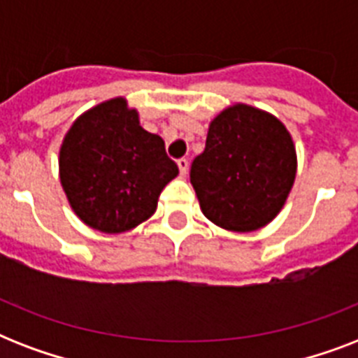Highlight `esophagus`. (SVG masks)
<instances>
[{
  "instance_id": "esophagus-1",
  "label": "esophagus",
  "mask_w": 358,
  "mask_h": 358,
  "mask_svg": "<svg viewBox=\"0 0 358 358\" xmlns=\"http://www.w3.org/2000/svg\"><path fill=\"white\" fill-rule=\"evenodd\" d=\"M178 169H180V174H182V176H185V174H187V171H189V162H187L185 157L178 159Z\"/></svg>"
}]
</instances>
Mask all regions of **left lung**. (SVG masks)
Wrapping results in <instances>:
<instances>
[{"label":"left lung","instance_id":"8db88e82","mask_svg":"<svg viewBox=\"0 0 358 358\" xmlns=\"http://www.w3.org/2000/svg\"><path fill=\"white\" fill-rule=\"evenodd\" d=\"M297 173L292 135L275 115L247 103L210 122L206 148L191 165L202 213L230 232L264 229L286 204Z\"/></svg>","mask_w":358,"mask_h":358}]
</instances>
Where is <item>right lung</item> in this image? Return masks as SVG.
<instances>
[{
	"label": "right lung",
	"mask_w": 358,
	"mask_h": 358,
	"mask_svg": "<svg viewBox=\"0 0 358 358\" xmlns=\"http://www.w3.org/2000/svg\"><path fill=\"white\" fill-rule=\"evenodd\" d=\"M178 176L159 135L139 124L126 98H111L72 122L59 150L70 208L91 229L122 234L145 223L163 187Z\"/></svg>",
	"instance_id": "add662e5"
}]
</instances>
